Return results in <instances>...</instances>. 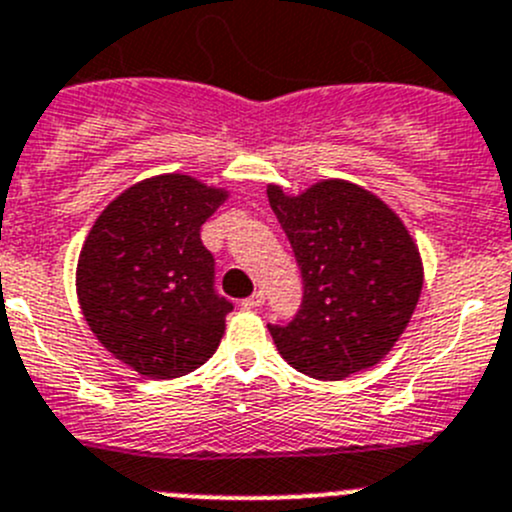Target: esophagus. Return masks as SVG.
<instances>
[{
  "label": "esophagus",
  "instance_id": "obj_1",
  "mask_svg": "<svg viewBox=\"0 0 512 512\" xmlns=\"http://www.w3.org/2000/svg\"><path fill=\"white\" fill-rule=\"evenodd\" d=\"M262 303H265V293H262V290H255V293H252L250 298L242 300V308H245V310H257V308H262Z\"/></svg>",
  "mask_w": 512,
  "mask_h": 512
}]
</instances>
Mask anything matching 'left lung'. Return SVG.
<instances>
[{"instance_id": "1", "label": "left lung", "mask_w": 512, "mask_h": 512, "mask_svg": "<svg viewBox=\"0 0 512 512\" xmlns=\"http://www.w3.org/2000/svg\"><path fill=\"white\" fill-rule=\"evenodd\" d=\"M267 199L303 272L298 315L288 326H267L280 356L323 381L376 366L422 295V255L407 224L346 179H321L300 194L270 184Z\"/></svg>"}]
</instances>
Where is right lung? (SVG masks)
<instances>
[{
	"mask_svg": "<svg viewBox=\"0 0 512 512\" xmlns=\"http://www.w3.org/2000/svg\"><path fill=\"white\" fill-rule=\"evenodd\" d=\"M229 191L189 174H159L121 191L95 219L75 270L90 331L148 379L207 364L232 303L214 293V257L199 229Z\"/></svg>",
	"mask_w": 512,
	"mask_h": 512,
	"instance_id": "right-lung-1",
	"label": "right lung"
}]
</instances>
